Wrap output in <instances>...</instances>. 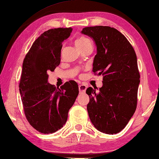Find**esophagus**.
<instances>
[{"instance_id":"1","label":"esophagus","mask_w":159,"mask_h":159,"mask_svg":"<svg viewBox=\"0 0 159 159\" xmlns=\"http://www.w3.org/2000/svg\"><path fill=\"white\" fill-rule=\"evenodd\" d=\"M86 89H87L86 85H83V84L79 85V89L80 93H85V90H86Z\"/></svg>"}]
</instances>
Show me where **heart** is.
<instances>
[{
    "label": "heart",
    "mask_w": 159,
    "mask_h": 159,
    "mask_svg": "<svg viewBox=\"0 0 159 159\" xmlns=\"http://www.w3.org/2000/svg\"><path fill=\"white\" fill-rule=\"evenodd\" d=\"M75 45L79 49L80 51L83 50L85 48H86L89 46H92V42L90 39L86 37L82 36L80 37L75 40Z\"/></svg>",
    "instance_id": "b5f03b06"
}]
</instances>
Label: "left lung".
<instances>
[{"label":"left lung","mask_w":159,"mask_h":159,"mask_svg":"<svg viewBox=\"0 0 159 159\" xmlns=\"http://www.w3.org/2000/svg\"><path fill=\"white\" fill-rule=\"evenodd\" d=\"M81 32L94 39L97 54L93 72L103 75L99 92L91 87L86 90L90 120L100 132L117 134L126 127L137 109L140 82L137 55L125 35L113 27H86Z\"/></svg>","instance_id":"left-lung-1"}]
</instances>
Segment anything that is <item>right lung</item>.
<instances>
[{
  "label": "right lung",
  "instance_id": "right-lung-1",
  "mask_svg": "<svg viewBox=\"0 0 159 159\" xmlns=\"http://www.w3.org/2000/svg\"><path fill=\"white\" fill-rule=\"evenodd\" d=\"M71 32V27L45 31L32 44L22 64L19 90L25 115L30 125L42 134H52L63 127L79 95L74 80L60 89L48 83V74L60 64L62 42Z\"/></svg>",
  "mask_w": 159,
  "mask_h": 159
}]
</instances>
